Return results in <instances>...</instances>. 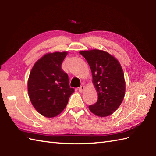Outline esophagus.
<instances>
[{"label":"esophagus","instance_id":"1","mask_svg":"<svg viewBox=\"0 0 156 156\" xmlns=\"http://www.w3.org/2000/svg\"><path fill=\"white\" fill-rule=\"evenodd\" d=\"M84 90V85H82L80 87H79V88H78V90H79V92H82Z\"/></svg>","mask_w":156,"mask_h":156}]
</instances>
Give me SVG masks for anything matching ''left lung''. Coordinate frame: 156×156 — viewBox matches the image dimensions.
Returning a JSON list of instances; mask_svg holds the SVG:
<instances>
[{
	"mask_svg": "<svg viewBox=\"0 0 156 156\" xmlns=\"http://www.w3.org/2000/svg\"><path fill=\"white\" fill-rule=\"evenodd\" d=\"M91 69L92 82L98 92V100L89 106L98 117H107L121 105L125 92V82L121 66L108 53L92 49L80 51Z\"/></svg>",
	"mask_w": 156,
	"mask_h": 156,
	"instance_id": "left-lung-1",
	"label": "left lung"
}]
</instances>
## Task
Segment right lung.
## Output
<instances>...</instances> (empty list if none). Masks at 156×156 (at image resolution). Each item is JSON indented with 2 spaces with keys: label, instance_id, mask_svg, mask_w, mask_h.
Masks as SVG:
<instances>
[{
  "label": "right lung",
  "instance_id": "right-lung-1",
  "mask_svg": "<svg viewBox=\"0 0 156 156\" xmlns=\"http://www.w3.org/2000/svg\"><path fill=\"white\" fill-rule=\"evenodd\" d=\"M67 54L66 51L45 54L35 63L29 74V98L44 117H54L61 113L74 92L69 87L68 75L62 69Z\"/></svg>",
  "mask_w": 156,
  "mask_h": 156
}]
</instances>
